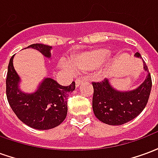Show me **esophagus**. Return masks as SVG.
<instances>
[{"mask_svg": "<svg viewBox=\"0 0 158 158\" xmlns=\"http://www.w3.org/2000/svg\"><path fill=\"white\" fill-rule=\"evenodd\" d=\"M84 80H85V79H80V78H79V79H76V81H75L76 87H79V86L80 85H81V84H82L83 82H84Z\"/></svg>", "mask_w": 158, "mask_h": 158, "instance_id": "esophagus-1", "label": "esophagus"}]
</instances>
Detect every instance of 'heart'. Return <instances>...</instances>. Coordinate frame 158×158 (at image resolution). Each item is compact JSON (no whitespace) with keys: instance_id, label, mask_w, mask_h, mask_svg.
I'll return each mask as SVG.
<instances>
[{"instance_id":"1","label":"heart","mask_w":158,"mask_h":158,"mask_svg":"<svg viewBox=\"0 0 158 158\" xmlns=\"http://www.w3.org/2000/svg\"><path fill=\"white\" fill-rule=\"evenodd\" d=\"M112 55L108 51L101 48L91 49L73 55L70 58L71 66L67 62H63L62 66L78 71L103 70L109 64Z\"/></svg>"}]
</instances>
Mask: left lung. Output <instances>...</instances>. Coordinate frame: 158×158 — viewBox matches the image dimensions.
I'll list each match as a JSON object with an SVG mask.
<instances>
[{"label": "left lung", "mask_w": 158, "mask_h": 158, "mask_svg": "<svg viewBox=\"0 0 158 158\" xmlns=\"http://www.w3.org/2000/svg\"><path fill=\"white\" fill-rule=\"evenodd\" d=\"M135 56L141 58L139 52H136ZM143 64L147 76L135 89L127 91L116 89L107 79L92 83L93 112L101 122L109 125H122L136 118L146 107L152 84L146 62H143Z\"/></svg>", "instance_id": "1"}]
</instances>
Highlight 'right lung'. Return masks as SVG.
Instances as JSON below:
<instances>
[{"mask_svg":"<svg viewBox=\"0 0 158 158\" xmlns=\"http://www.w3.org/2000/svg\"><path fill=\"white\" fill-rule=\"evenodd\" d=\"M26 48L35 49L51 58L52 46L33 44ZM12 56L6 76V97L17 117L33 129L46 130L60 125L67 117L68 96L75 89V82L62 86L51 78H45L35 92L25 93L19 88L20 77L13 67Z\"/></svg>","mask_w":158,"mask_h":158,"instance_id":"1","label":"right lung"}]
</instances>
